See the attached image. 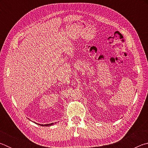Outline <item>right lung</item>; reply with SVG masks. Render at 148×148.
I'll use <instances>...</instances> for the list:
<instances>
[{
  "mask_svg": "<svg viewBox=\"0 0 148 148\" xmlns=\"http://www.w3.org/2000/svg\"><path fill=\"white\" fill-rule=\"evenodd\" d=\"M53 123H51V124H47V125H42V126H47V127H48V126H50V125H53Z\"/></svg>",
  "mask_w": 148,
  "mask_h": 148,
  "instance_id": "1",
  "label": "right lung"
}]
</instances>
